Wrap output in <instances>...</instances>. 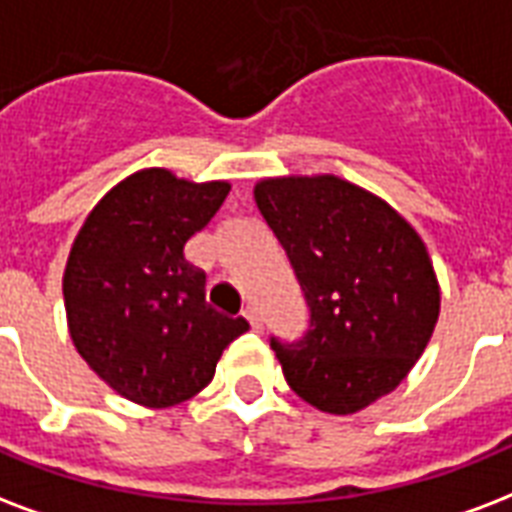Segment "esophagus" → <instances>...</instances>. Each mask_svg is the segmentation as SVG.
<instances>
[{
	"mask_svg": "<svg viewBox=\"0 0 512 512\" xmlns=\"http://www.w3.org/2000/svg\"><path fill=\"white\" fill-rule=\"evenodd\" d=\"M244 317H247V322L252 325V330H263V319H260V314H257L255 306L244 308Z\"/></svg>",
	"mask_w": 512,
	"mask_h": 512,
	"instance_id": "obj_1",
	"label": "esophagus"
}]
</instances>
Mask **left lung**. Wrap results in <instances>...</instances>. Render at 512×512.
<instances>
[{
	"label": "left lung",
	"mask_w": 512,
	"mask_h": 512,
	"mask_svg": "<svg viewBox=\"0 0 512 512\" xmlns=\"http://www.w3.org/2000/svg\"><path fill=\"white\" fill-rule=\"evenodd\" d=\"M255 204L308 308L298 341L271 349L319 411H362L416 365L440 314L427 247L389 204L338 177L263 179Z\"/></svg>",
	"instance_id": "8db88e82"
}]
</instances>
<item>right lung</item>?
Listing matches in <instances>:
<instances>
[{
	"mask_svg": "<svg viewBox=\"0 0 512 512\" xmlns=\"http://www.w3.org/2000/svg\"><path fill=\"white\" fill-rule=\"evenodd\" d=\"M228 182L195 185L144 169L115 185L77 233L64 273L72 341L117 395L169 408L214 378L244 317L206 303V273L185 260L190 236L228 198Z\"/></svg>",
	"mask_w": 512,
	"mask_h": 512,
	"instance_id": "right-lung-1",
	"label": "right lung"
}]
</instances>
